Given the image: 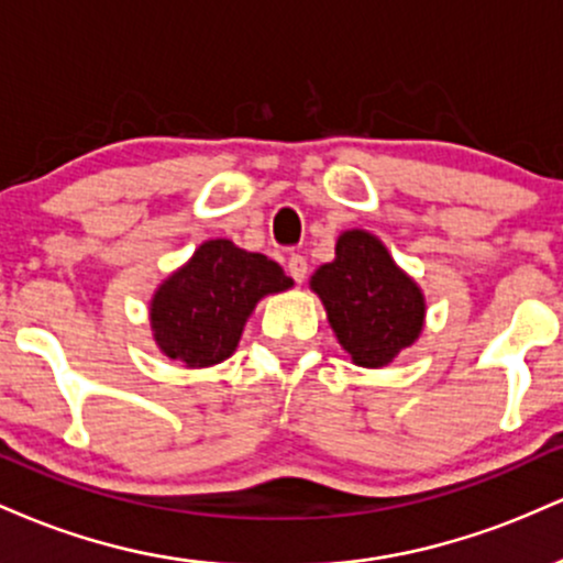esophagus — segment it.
I'll return each instance as SVG.
<instances>
[{
  "label": "esophagus",
  "mask_w": 563,
  "mask_h": 563,
  "mask_svg": "<svg viewBox=\"0 0 563 563\" xmlns=\"http://www.w3.org/2000/svg\"><path fill=\"white\" fill-rule=\"evenodd\" d=\"M288 275L294 277L296 283H301L303 277H307V260H303V256H299V254H294L288 260Z\"/></svg>",
  "instance_id": "1"
}]
</instances>
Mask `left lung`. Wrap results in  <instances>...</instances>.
I'll use <instances>...</instances> for the list:
<instances>
[{"label":"left lung","mask_w":563,"mask_h":563,"mask_svg":"<svg viewBox=\"0 0 563 563\" xmlns=\"http://www.w3.org/2000/svg\"><path fill=\"white\" fill-rule=\"evenodd\" d=\"M339 344L360 367H386L423 331L421 286L391 260L367 230H346L335 241V260L309 277Z\"/></svg>","instance_id":"left-lung-1"}]
</instances>
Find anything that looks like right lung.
I'll return each mask as SVG.
<instances>
[{"label": "right lung", "instance_id": "obj_1", "mask_svg": "<svg viewBox=\"0 0 563 563\" xmlns=\"http://www.w3.org/2000/svg\"><path fill=\"white\" fill-rule=\"evenodd\" d=\"M290 286L280 264L264 254L228 238L206 241L153 294V341L185 367L219 365L238 349L256 303Z\"/></svg>", "mask_w": 563, "mask_h": 563}]
</instances>
